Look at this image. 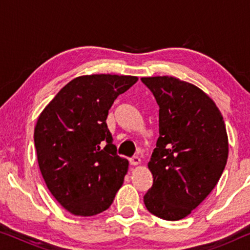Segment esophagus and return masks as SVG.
Instances as JSON below:
<instances>
[{"instance_id":"1","label":"esophagus","mask_w":250,"mask_h":250,"mask_svg":"<svg viewBox=\"0 0 250 250\" xmlns=\"http://www.w3.org/2000/svg\"><path fill=\"white\" fill-rule=\"evenodd\" d=\"M141 163V159H140L139 156H133L131 159H129V164H131L132 166H136L139 165V164Z\"/></svg>"}]
</instances>
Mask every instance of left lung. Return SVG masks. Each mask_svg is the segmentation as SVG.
<instances>
[{
  "instance_id": "8db88e82",
  "label": "left lung",
  "mask_w": 250,
  "mask_h": 250,
  "mask_svg": "<svg viewBox=\"0 0 250 250\" xmlns=\"http://www.w3.org/2000/svg\"><path fill=\"white\" fill-rule=\"evenodd\" d=\"M159 105V138L148 164L153 184L143 197L166 221L188 216L216 186L229 142L215 102L199 87L172 76L142 77Z\"/></svg>"
}]
</instances>
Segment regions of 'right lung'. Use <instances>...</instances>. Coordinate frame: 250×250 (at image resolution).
<instances>
[{"instance_id": "1", "label": "right lung", "mask_w": 250, "mask_h": 250, "mask_svg": "<svg viewBox=\"0 0 250 250\" xmlns=\"http://www.w3.org/2000/svg\"><path fill=\"white\" fill-rule=\"evenodd\" d=\"M138 77L86 75L70 81L37 119L34 142L47 189L77 216L108 209L121 189L128 160L117 146L105 119L119 94Z\"/></svg>"}]
</instances>
